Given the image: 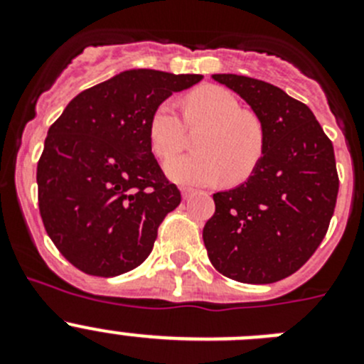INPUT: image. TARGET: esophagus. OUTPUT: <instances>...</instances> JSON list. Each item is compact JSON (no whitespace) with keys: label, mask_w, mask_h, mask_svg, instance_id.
Instances as JSON below:
<instances>
[{"label":"esophagus","mask_w":364,"mask_h":364,"mask_svg":"<svg viewBox=\"0 0 364 364\" xmlns=\"http://www.w3.org/2000/svg\"><path fill=\"white\" fill-rule=\"evenodd\" d=\"M191 193H193V189H191V188H184V189H182V197L188 198L189 195H191Z\"/></svg>","instance_id":"obj_1"}]
</instances>
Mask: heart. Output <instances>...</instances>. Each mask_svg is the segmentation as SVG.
I'll use <instances>...</instances> for the list:
<instances>
[{
    "instance_id": "b5f03b06",
    "label": "heart",
    "mask_w": 364,
    "mask_h": 364,
    "mask_svg": "<svg viewBox=\"0 0 364 364\" xmlns=\"http://www.w3.org/2000/svg\"><path fill=\"white\" fill-rule=\"evenodd\" d=\"M188 129L204 127L195 138L197 153L171 160L166 166L169 178L178 184H211L222 178L239 186L257 171L264 156L266 133L262 122L230 91L218 85H202L182 100ZM175 105L162 102L149 118V144L160 160L173 159L186 146V129Z\"/></svg>"
}]
</instances>
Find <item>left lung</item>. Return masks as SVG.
I'll list each match as a JSON object with an SVG mask.
<instances>
[{"label":"left lung","mask_w":364,"mask_h":364,"mask_svg":"<svg viewBox=\"0 0 364 364\" xmlns=\"http://www.w3.org/2000/svg\"><path fill=\"white\" fill-rule=\"evenodd\" d=\"M253 109L266 133L264 156L244 184L215 193L202 237L226 277L269 284L290 277L323 242L339 176L330 138L314 112L282 89L239 74H213Z\"/></svg>","instance_id":"1"}]
</instances>
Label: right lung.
<instances>
[{"label":"right lung","mask_w":364,"mask_h":364,"mask_svg":"<svg viewBox=\"0 0 364 364\" xmlns=\"http://www.w3.org/2000/svg\"><path fill=\"white\" fill-rule=\"evenodd\" d=\"M200 74L133 69L85 89L49 127L38 162L47 235L87 275L114 277L149 257L182 197L151 153L149 118Z\"/></svg>","instance_id":"right-lung-1"}]
</instances>
